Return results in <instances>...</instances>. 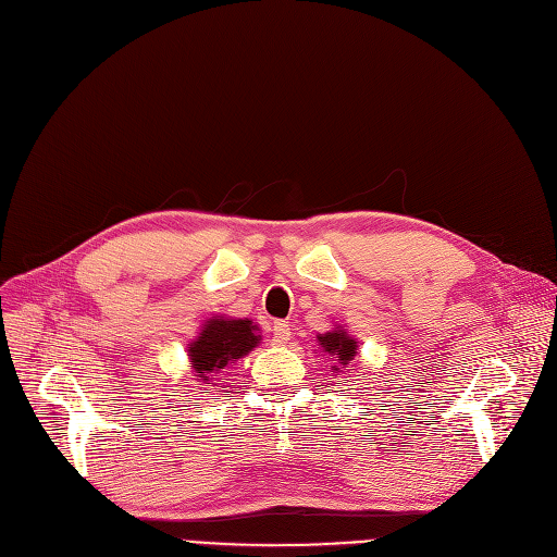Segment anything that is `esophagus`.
Wrapping results in <instances>:
<instances>
[{"label": "esophagus", "mask_w": 557, "mask_h": 557, "mask_svg": "<svg viewBox=\"0 0 557 557\" xmlns=\"http://www.w3.org/2000/svg\"><path fill=\"white\" fill-rule=\"evenodd\" d=\"M289 337H292V327H289V323H282V321L273 323V344L284 346L286 342H289Z\"/></svg>", "instance_id": "esophagus-1"}]
</instances>
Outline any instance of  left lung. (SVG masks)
<instances>
[{"label":"left lung","mask_w":557,"mask_h":557,"mask_svg":"<svg viewBox=\"0 0 557 557\" xmlns=\"http://www.w3.org/2000/svg\"><path fill=\"white\" fill-rule=\"evenodd\" d=\"M317 339H319L323 351L337 360V364L346 367L358 354V342L354 337H348L344 327H335V331L325 333V335H319ZM337 364H335V374L339 372Z\"/></svg>","instance_id":"left-lung-1"}]
</instances>
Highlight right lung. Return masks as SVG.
Returning <instances> with one entry per match:
<instances>
[{"mask_svg": "<svg viewBox=\"0 0 557 557\" xmlns=\"http://www.w3.org/2000/svg\"><path fill=\"white\" fill-rule=\"evenodd\" d=\"M259 339L261 335H257V325H252L250 319H209L197 339L188 344L190 367L197 381L206 383L211 374H218L230 362L247 356Z\"/></svg>", "mask_w": 557, "mask_h": 557, "instance_id": "right-lung-1", "label": "right lung"}]
</instances>
